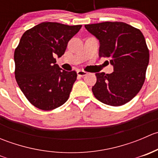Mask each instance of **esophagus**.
Returning <instances> with one entry per match:
<instances>
[{
    "label": "esophagus",
    "mask_w": 158,
    "mask_h": 158,
    "mask_svg": "<svg viewBox=\"0 0 158 158\" xmlns=\"http://www.w3.org/2000/svg\"><path fill=\"white\" fill-rule=\"evenodd\" d=\"M87 74H88V73H87V72L83 71V70H79V71L77 72V75H78V76H81V77H82V76H86Z\"/></svg>",
    "instance_id": "34e87169"
}]
</instances>
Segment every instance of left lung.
<instances>
[{"mask_svg":"<svg viewBox=\"0 0 158 158\" xmlns=\"http://www.w3.org/2000/svg\"><path fill=\"white\" fill-rule=\"evenodd\" d=\"M85 27L99 40V56L109 58L114 67L111 74H95L94 95L109 106L125 105L139 92L145 80L149 49L144 35L123 22L107 21Z\"/></svg>","mask_w":158,"mask_h":158,"instance_id":"left-lung-1","label":"left lung"}]
</instances>
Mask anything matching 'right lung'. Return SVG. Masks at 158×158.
Returning a JSON list of instances; mask_svg holds the SVG:
<instances>
[{
    "mask_svg": "<svg viewBox=\"0 0 158 158\" xmlns=\"http://www.w3.org/2000/svg\"><path fill=\"white\" fill-rule=\"evenodd\" d=\"M82 25L43 22L27 30L14 51L15 79L20 90L35 107L55 109L68 100L76 71L62 70L54 56H62L68 42Z\"/></svg>",
    "mask_w": 158,
    "mask_h": 158,
    "instance_id": "right-lung-1",
    "label": "right lung"
}]
</instances>
